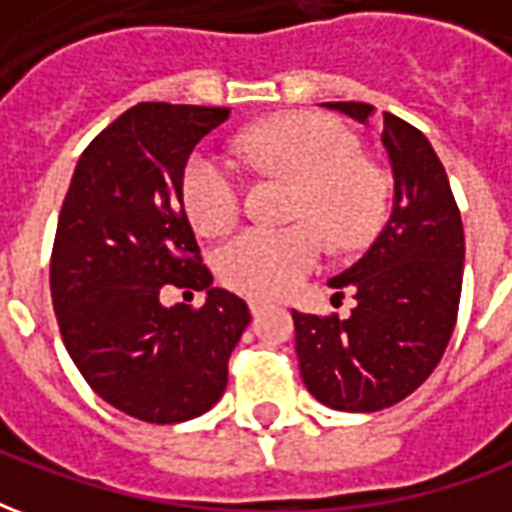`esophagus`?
<instances>
[{"label": "esophagus", "instance_id": "esophagus-1", "mask_svg": "<svg viewBox=\"0 0 512 512\" xmlns=\"http://www.w3.org/2000/svg\"><path fill=\"white\" fill-rule=\"evenodd\" d=\"M266 307H268V301L249 299V312H252V315H260V312L266 310Z\"/></svg>", "mask_w": 512, "mask_h": 512}]
</instances>
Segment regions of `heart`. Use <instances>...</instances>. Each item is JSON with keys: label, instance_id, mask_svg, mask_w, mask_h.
I'll list each match as a JSON object with an SVG mask.
<instances>
[{"label": "heart", "instance_id": "1", "mask_svg": "<svg viewBox=\"0 0 512 512\" xmlns=\"http://www.w3.org/2000/svg\"><path fill=\"white\" fill-rule=\"evenodd\" d=\"M246 164L296 180L293 224H255L219 249L216 268L227 288L271 299L299 285L323 257V235L340 249L359 246L384 219V175L362 158V145L337 120L288 115L235 139ZM189 222L205 235L230 230L244 211V175L211 147L194 150L180 175Z\"/></svg>", "mask_w": 512, "mask_h": 512}]
</instances>
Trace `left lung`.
Segmentation results:
<instances>
[{
    "label": "left lung",
    "instance_id": "left-lung-1",
    "mask_svg": "<svg viewBox=\"0 0 512 512\" xmlns=\"http://www.w3.org/2000/svg\"><path fill=\"white\" fill-rule=\"evenodd\" d=\"M367 123L373 106L323 104ZM395 202L373 246L329 279L334 299L354 290L348 318L293 310L296 354L315 400L337 411L400 403L439 365L450 343L463 282V224L450 180L425 134L384 112L381 131Z\"/></svg>",
    "mask_w": 512,
    "mask_h": 512
}]
</instances>
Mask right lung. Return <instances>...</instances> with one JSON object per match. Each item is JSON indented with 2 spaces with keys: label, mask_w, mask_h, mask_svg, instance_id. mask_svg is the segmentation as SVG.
<instances>
[{
  "label": "right lung",
  "mask_w": 512,
  "mask_h": 512,
  "mask_svg": "<svg viewBox=\"0 0 512 512\" xmlns=\"http://www.w3.org/2000/svg\"><path fill=\"white\" fill-rule=\"evenodd\" d=\"M227 106L136 104L87 145L51 249V301L62 343L109 406L156 425L219 403L227 359L252 321L244 299L211 288L180 175ZM167 287L209 299L164 308Z\"/></svg>",
  "instance_id": "1"
}]
</instances>
